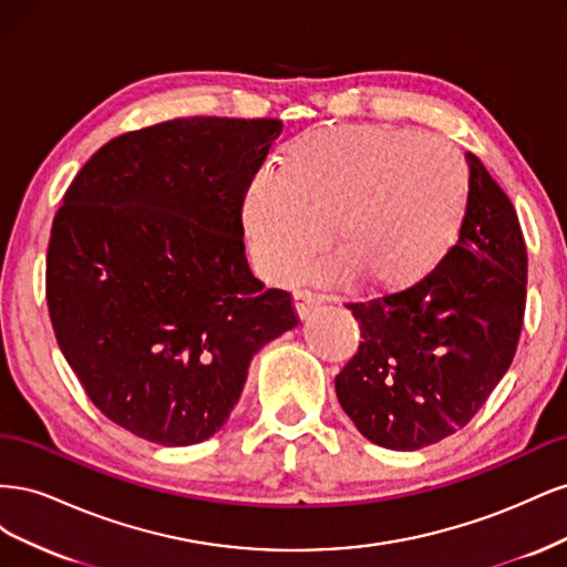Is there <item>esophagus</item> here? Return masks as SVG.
<instances>
[{"instance_id": "obj_1", "label": "esophagus", "mask_w": 567, "mask_h": 567, "mask_svg": "<svg viewBox=\"0 0 567 567\" xmlns=\"http://www.w3.org/2000/svg\"><path fill=\"white\" fill-rule=\"evenodd\" d=\"M293 300H296V310H298L300 319H307V315H310L317 305L323 302V298L312 293V290H296Z\"/></svg>"}]
</instances>
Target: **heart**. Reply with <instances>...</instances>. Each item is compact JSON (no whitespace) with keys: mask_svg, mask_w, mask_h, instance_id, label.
Instances as JSON below:
<instances>
[{"mask_svg":"<svg viewBox=\"0 0 567 567\" xmlns=\"http://www.w3.org/2000/svg\"><path fill=\"white\" fill-rule=\"evenodd\" d=\"M248 182L244 227L271 279H288L331 241L323 279L400 288L447 250L468 196V169L442 136L381 125L302 132Z\"/></svg>","mask_w":567,"mask_h":567,"instance_id":"heart-1","label":"heart"}]
</instances>
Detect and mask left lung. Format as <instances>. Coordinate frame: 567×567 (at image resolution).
I'll use <instances>...</instances> for the list:
<instances>
[{"instance_id": "1", "label": "left lung", "mask_w": 567, "mask_h": 567, "mask_svg": "<svg viewBox=\"0 0 567 567\" xmlns=\"http://www.w3.org/2000/svg\"><path fill=\"white\" fill-rule=\"evenodd\" d=\"M466 163L456 246L416 286L350 305L362 342L336 375V394L357 431L385 450H421L456 433L518 348L527 286L518 215L480 158L466 153Z\"/></svg>"}]
</instances>
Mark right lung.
I'll list each match as a JSON object with an SVG mask.
<instances>
[{
	"mask_svg": "<svg viewBox=\"0 0 567 567\" xmlns=\"http://www.w3.org/2000/svg\"><path fill=\"white\" fill-rule=\"evenodd\" d=\"M281 120L177 117L101 146L51 227L47 302L96 409L186 447L227 423L250 359L296 329L286 290L246 260L248 182Z\"/></svg>",
	"mask_w": 567,
	"mask_h": 567,
	"instance_id": "obj_1",
	"label": "right lung"
}]
</instances>
